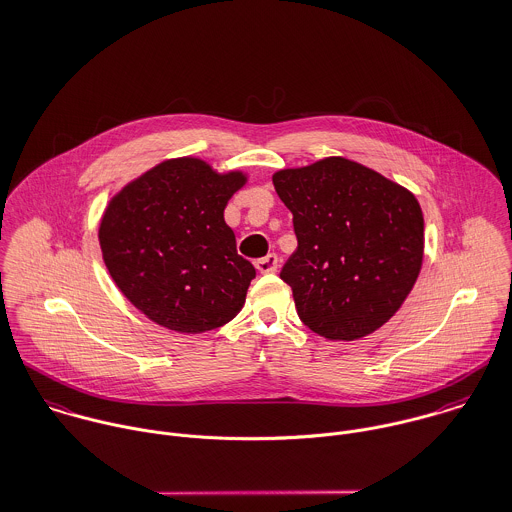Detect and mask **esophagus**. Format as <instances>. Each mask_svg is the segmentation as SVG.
Returning <instances> with one entry per match:
<instances>
[{
  "mask_svg": "<svg viewBox=\"0 0 512 512\" xmlns=\"http://www.w3.org/2000/svg\"><path fill=\"white\" fill-rule=\"evenodd\" d=\"M255 267H257L261 273H275L277 267H279V257H277L275 253H269L267 257L257 259V261H255Z\"/></svg>",
  "mask_w": 512,
  "mask_h": 512,
  "instance_id": "1",
  "label": "esophagus"
}]
</instances>
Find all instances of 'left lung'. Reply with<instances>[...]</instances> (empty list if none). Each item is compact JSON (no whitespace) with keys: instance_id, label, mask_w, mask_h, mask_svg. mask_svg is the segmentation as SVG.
<instances>
[{"instance_id":"8db88e82","label":"left lung","mask_w":512,"mask_h":512,"mask_svg":"<svg viewBox=\"0 0 512 512\" xmlns=\"http://www.w3.org/2000/svg\"><path fill=\"white\" fill-rule=\"evenodd\" d=\"M297 251L281 269L299 319L331 341L383 327L411 293L425 249L419 201L381 173L327 157L273 175Z\"/></svg>"}]
</instances>
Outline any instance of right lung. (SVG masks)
I'll use <instances>...</instances> for the list:
<instances>
[{
    "mask_svg": "<svg viewBox=\"0 0 512 512\" xmlns=\"http://www.w3.org/2000/svg\"><path fill=\"white\" fill-rule=\"evenodd\" d=\"M247 177L219 175L195 157L169 159L107 205L99 225L105 267L153 323L205 333L243 307L255 267L237 253L223 211Z\"/></svg>",
    "mask_w": 512,
    "mask_h": 512,
    "instance_id": "right-lung-1",
    "label": "right lung"
}]
</instances>
